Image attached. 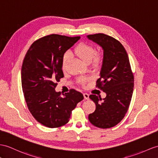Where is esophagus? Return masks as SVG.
<instances>
[{
  "label": "esophagus",
  "instance_id": "obj_1",
  "mask_svg": "<svg viewBox=\"0 0 158 158\" xmlns=\"http://www.w3.org/2000/svg\"><path fill=\"white\" fill-rule=\"evenodd\" d=\"M83 95H84V98H85V99L88 100V98H89V94H87V93H84Z\"/></svg>",
  "mask_w": 158,
  "mask_h": 158
}]
</instances>
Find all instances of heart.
Instances as JSON below:
<instances>
[{
	"label": "heart",
	"mask_w": 158,
	"mask_h": 158,
	"mask_svg": "<svg viewBox=\"0 0 158 158\" xmlns=\"http://www.w3.org/2000/svg\"><path fill=\"white\" fill-rule=\"evenodd\" d=\"M75 52L76 54L78 56L80 59H81L84 62H85L86 64L90 63L92 59L94 58V57L96 55V49L95 48L89 44H80L78 47H77L75 49ZM100 60V57H97L96 58V61H99ZM68 62V55L64 57V60H63V65H62V68L64 70L66 69V66ZM81 82L84 83V82H86V79L83 78L81 80Z\"/></svg>",
	"instance_id": "1"
}]
</instances>
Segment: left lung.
Masks as SVG:
<instances>
[{
  "mask_svg": "<svg viewBox=\"0 0 158 158\" xmlns=\"http://www.w3.org/2000/svg\"><path fill=\"white\" fill-rule=\"evenodd\" d=\"M87 37L103 49L96 86L106 94L102 100L95 94L90 95L96 110L88 115V119L98 128H110L120 123L127 112L133 91V74L127 53L118 40L104 33L88 35Z\"/></svg>",
  "mask_w": 158,
  "mask_h": 158,
  "instance_id": "left-lung-1",
  "label": "left lung"
}]
</instances>
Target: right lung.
<instances>
[{"label": "right lung", "mask_w": 158, "mask_h": 158, "mask_svg": "<svg viewBox=\"0 0 158 158\" xmlns=\"http://www.w3.org/2000/svg\"><path fill=\"white\" fill-rule=\"evenodd\" d=\"M80 38L49 35L33 42L25 56L21 84L27 105L37 121L47 127L66 125L72 110L84 99L74 89L63 96L55 90L56 82L64 77V53Z\"/></svg>", "instance_id": "obj_1"}]
</instances>
